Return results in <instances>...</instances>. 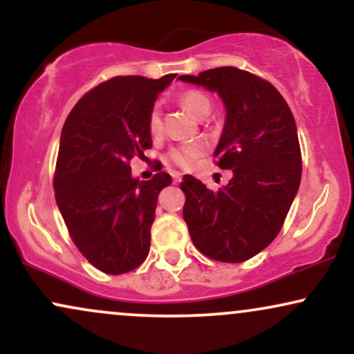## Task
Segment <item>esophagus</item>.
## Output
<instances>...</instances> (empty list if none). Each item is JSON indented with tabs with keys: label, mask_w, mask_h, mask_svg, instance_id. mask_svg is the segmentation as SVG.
Wrapping results in <instances>:
<instances>
[{
	"label": "esophagus",
	"mask_w": 354,
	"mask_h": 354,
	"mask_svg": "<svg viewBox=\"0 0 354 354\" xmlns=\"http://www.w3.org/2000/svg\"><path fill=\"white\" fill-rule=\"evenodd\" d=\"M171 176H173V181H174V183H180L181 178H183V174H181L180 171H173Z\"/></svg>",
	"instance_id": "34e87169"
}]
</instances>
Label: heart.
Instances as JSON below:
<instances>
[{"instance_id": "b5f03b06", "label": "heart", "mask_w": 354, "mask_h": 354, "mask_svg": "<svg viewBox=\"0 0 354 354\" xmlns=\"http://www.w3.org/2000/svg\"><path fill=\"white\" fill-rule=\"evenodd\" d=\"M180 104L186 111H189L193 116H200L203 113L211 109V101L205 93L198 91V89H188V91L181 93L180 95ZM148 129L153 136L160 135L161 131V111L158 106H153L148 116ZM203 153V145L201 143H188L171 148L169 151V160L178 166H188L194 158H198Z\"/></svg>"}]
</instances>
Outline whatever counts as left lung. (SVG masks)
Here are the masks:
<instances>
[{
  "label": "left lung",
  "instance_id": "1",
  "mask_svg": "<svg viewBox=\"0 0 354 354\" xmlns=\"http://www.w3.org/2000/svg\"><path fill=\"white\" fill-rule=\"evenodd\" d=\"M181 81L216 91L226 108L214 149L233 178L211 191L191 174L181 189L183 218L203 254L241 263L278 236L301 181V149L293 113L273 84L233 66L181 75Z\"/></svg>",
  "mask_w": 354,
  "mask_h": 354
}]
</instances>
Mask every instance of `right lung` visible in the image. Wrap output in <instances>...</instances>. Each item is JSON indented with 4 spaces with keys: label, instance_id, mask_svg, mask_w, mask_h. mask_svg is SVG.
Returning <instances> with one entry per match:
<instances>
[{
    "label": "right lung",
    "instance_id": "obj_1",
    "mask_svg": "<svg viewBox=\"0 0 354 354\" xmlns=\"http://www.w3.org/2000/svg\"><path fill=\"white\" fill-rule=\"evenodd\" d=\"M174 76H115L88 91L64 121L56 205L73 243L103 273L133 271L149 253L158 194L171 176L160 171L140 181L129 161L153 146L149 111Z\"/></svg>",
    "mask_w": 354,
    "mask_h": 354
}]
</instances>
